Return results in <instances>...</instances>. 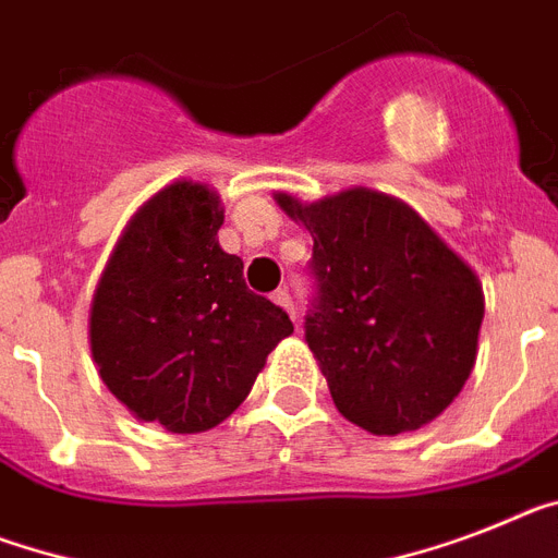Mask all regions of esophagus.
Wrapping results in <instances>:
<instances>
[{
  "mask_svg": "<svg viewBox=\"0 0 558 558\" xmlns=\"http://www.w3.org/2000/svg\"><path fill=\"white\" fill-rule=\"evenodd\" d=\"M271 301L278 303L280 308H287L289 315H292V320H294V301H292V294H289V289H278V292L271 294Z\"/></svg>",
  "mask_w": 558,
  "mask_h": 558,
  "instance_id": "obj_1",
  "label": "esophagus"
}]
</instances>
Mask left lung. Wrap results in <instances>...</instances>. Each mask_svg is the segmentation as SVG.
I'll list each match as a JSON object with an SVG mask.
<instances>
[{
    "label": "left lung",
    "mask_w": 558,
    "mask_h": 558,
    "mask_svg": "<svg viewBox=\"0 0 558 558\" xmlns=\"http://www.w3.org/2000/svg\"><path fill=\"white\" fill-rule=\"evenodd\" d=\"M275 201L315 241L306 343L337 411L377 437L423 428L474 372L485 317L474 269L386 192Z\"/></svg>",
    "instance_id": "left-lung-1"
}]
</instances>
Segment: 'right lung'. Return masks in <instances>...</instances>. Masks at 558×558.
Wrapping results in <instances>:
<instances>
[{"instance_id":"add662e5","label":"right lung","mask_w":558,"mask_h":558,"mask_svg":"<svg viewBox=\"0 0 558 558\" xmlns=\"http://www.w3.org/2000/svg\"><path fill=\"white\" fill-rule=\"evenodd\" d=\"M221 198L172 181L130 218L90 306V351L116 400L172 434L223 423L269 351L294 331L250 292L243 260L218 243Z\"/></svg>"}]
</instances>
